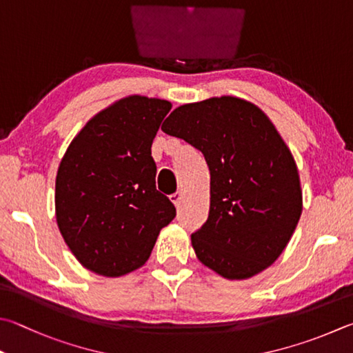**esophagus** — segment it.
I'll return each instance as SVG.
<instances>
[{"label": "esophagus", "instance_id": "esophagus-1", "mask_svg": "<svg viewBox=\"0 0 353 353\" xmlns=\"http://www.w3.org/2000/svg\"><path fill=\"white\" fill-rule=\"evenodd\" d=\"M170 199H171V202L176 205V207H179V205H181V202H182V199H183V194L181 193V191H177V193L171 194Z\"/></svg>", "mask_w": 353, "mask_h": 353}]
</instances>
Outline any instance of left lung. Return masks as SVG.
Here are the masks:
<instances>
[{"label": "left lung", "instance_id": "left-lung-1", "mask_svg": "<svg viewBox=\"0 0 353 353\" xmlns=\"http://www.w3.org/2000/svg\"><path fill=\"white\" fill-rule=\"evenodd\" d=\"M162 131L202 152L210 214L191 234L197 259L219 276L250 279L274 264L303 213L298 166L259 106L233 95L176 108Z\"/></svg>", "mask_w": 353, "mask_h": 353}]
</instances>
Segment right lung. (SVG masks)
I'll list each match as a JSON object with an SVG mask.
<instances>
[{"mask_svg":"<svg viewBox=\"0 0 353 353\" xmlns=\"http://www.w3.org/2000/svg\"><path fill=\"white\" fill-rule=\"evenodd\" d=\"M168 100L128 95L97 112L72 139L55 179V217L80 264L119 278L150 259L160 230L176 217L156 190L151 145Z\"/></svg>","mask_w":353,"mask_h":353,"instance_id":"1","label":"right lung"}]
</instances>
